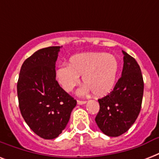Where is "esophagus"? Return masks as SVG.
<instances>
[{
  "label": "esophagus",
  "mask_w": 159,
  "mask_h": 159,
  "mask_svg": "<svg viewBox=\"0 0 159 159\" xmlns=\"http://www.w3.org/2000/svg\"><path fill=\"white\" fill-rule=\"evenodd\" d=\"M77 105H84L87 103V102H84V101H77Z\"/></svg>",
  "instance_id": "obj_1"
}]
</instances>
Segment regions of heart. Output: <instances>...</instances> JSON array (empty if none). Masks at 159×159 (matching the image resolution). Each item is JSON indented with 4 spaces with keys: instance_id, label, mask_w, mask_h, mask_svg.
Here are the masks:
<instances>
[{
    "instance_id": "obj_1",
    "label": "heart",
    "mask_w": 159,
    "mask_h": 159,
    "mask_svg": "<svg viewBox=\"0 0 159 159\" xmlns=\"http://www.w3.org/2000/svg\"><path fill=\"white\" fill-rule=\"evenodd\" d=\"M120 65L114 55L107 53H85L70 57L68 65L62 64L56 70L57 82L66 92H71L80 82L85 83L77 94L84 95L91 91L94 96H106L114 89Z\"/></svg>"
}]
</instances>
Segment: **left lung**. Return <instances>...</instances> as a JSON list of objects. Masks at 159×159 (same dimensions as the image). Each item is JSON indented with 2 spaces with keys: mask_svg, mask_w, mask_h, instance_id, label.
I'll return each mask as SVG.
<instances>
[{
  "mask_svg": "<svg viewBox=\"0 0 159 159\" xmlns=\"http://www.w3.org/2000/svg\"><path fill=\"white\" fill-rule=\"evenodd\" d=\"M124 65L121 77L113 91L98 100L100 111L96 123L102 133L117 137L125 133L140 112L143 95V80L136 60L122 51Z\"/></svg>",
  "mask_w": 159,
  "mask_h": 159,
  "instance_id": "8db88e82",
  "label": "left lung"
}]
</instances>
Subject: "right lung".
I'll list each match as a JSON object with an SVG mask.
<instances>
[{
	"mask_svg": "<svg viewBox=\"0 0 159 159\" xmlns=\"http://www.w3.org/2000/svg\"><path fill=\"white\" fill-rule=\"evenodd\" d=\"M61 48L36 51L22 64L17 82L21 115L29 127L45 139L62 133L77 105L56 81L55 64Z\"/></svg>",
	"mask_w": 159,
	"mask_h": 159,
	"instance_id": "add662e5",
	"label": "right lung"
}]
</instances>
